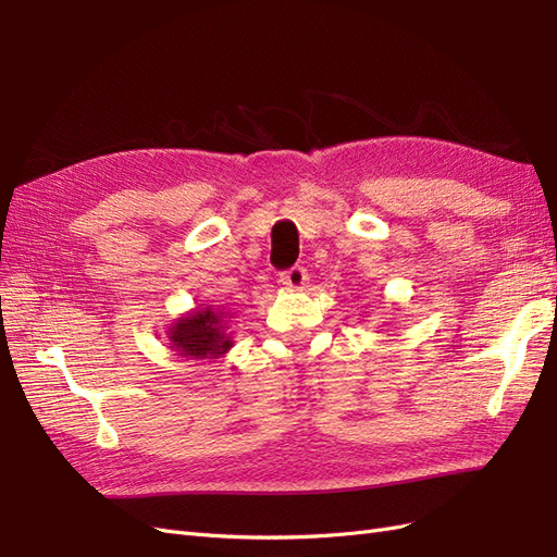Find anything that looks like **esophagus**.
<instances>
[{"instance_id":"34e87169","label":"esophagus","mask_w":557,"mask_h":557,"mask_svg":"<svg viewBox=\"0 0 557 557\" xmlns=\"http://www.w3.org/2000/svg\"><path fill=\"white\" fill-rule=\"evenodd\" d=\"M281 283L290 290H301L307 285V269L305 267L288 269V272L281 274Z\"/></svg>"}]
</instances>
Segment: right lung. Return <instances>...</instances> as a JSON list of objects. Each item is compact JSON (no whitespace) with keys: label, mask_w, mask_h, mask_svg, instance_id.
Wrapping results in <instances>:
<instances>
[{"label":"right lung","mask_w":557,"mask_h":557,"mask_svg":"<svg viewBox=\"0 0 557 557\" xmlns=\"http://www.w3.org/2000/svg\"><path fill=\"white\" fill-rule=\"evenodd\" d=\"M227 313L223 307H197L176 318L166 330L170 348L185 360H218L232 348L227 334Z\"/></svg>","instance_id":"right-lung-1"}]
</instances>
